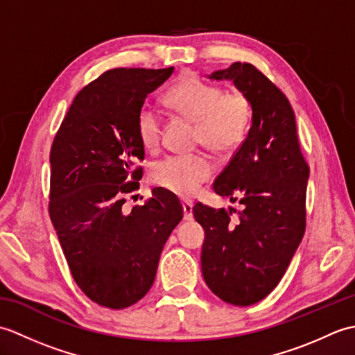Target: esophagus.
I'll use <instances>...</instances> for the list:
<instances>
[{
    "label": "esophagus",
    "instance_id": "1",
    "mask_svg": "<svg viewBox=\"0 0 355 355\" xmlns=\"http://www.w3.org/2000/svg\"><path fill=\"white\" fill-rule=\"evenodd\" d=\"M183 205V212H184V220L186 221H191L193 215H192V207H193V202L191 200H183L182 201Z\"/></svg>",
    "mask_w": 355,
    "mask_h": 355
}]
</instances>
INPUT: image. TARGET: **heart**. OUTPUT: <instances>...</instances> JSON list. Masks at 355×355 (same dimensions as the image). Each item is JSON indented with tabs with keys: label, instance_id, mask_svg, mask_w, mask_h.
I'll list each match as a JSON object with an SVG mask.
<instances>
[{
	"label": "heart",
	"instance_id": "heart-1",
	"mask_svg": "<svg viewBox=\"0 0 355 355\" xmlns=\"http://www.w3.org/2000/svg\"><path fill=\"white\" fill-rule=\"evenodd\" d=\"M164 102L177 114L195 122L193 141L215 154H232L250 131L253 107L241 92L225 93L221 87L189 78L169 89ZM135 131L146 150H155L160 145L162 116L153 105L145 103L139 110ZM214 169L212 160L205 153L171 155L153 166L150 180L169 192L189 197L212 177Z\"/></svg>",
	"mask_w": 355,
	"mask_h": 355
}]
</instances>
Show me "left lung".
<instances>
[{"label": "left lung", "mask_w": 355, "mask_h": 355, "mask_svg": "<svg viewBox=\"0 0 355 355\" xmlns=\"http://www.w3.org/2000/svg\"><path fill=\"white\" fill-rule=\"evenodd\" d=\"M209 79L232 80L253 107L247 139L214 183L218 195L244 206L238 220H230L232 209H192L206 233L207 286L224 302L247 306L275 290L304 238L310 168L288 99L254 65L235 62Z\"/></svg>", "instance_id": "left-lung-1"}]
</instances>
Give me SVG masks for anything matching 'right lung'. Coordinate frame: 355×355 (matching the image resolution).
<instances>
[{"mask_svg": "<svg viewBox=\"0 0 355 355\" xmlns=\"http://www.w3.org/2000/svg\"><path fill=\"white\" fill-rule=\"evenodd\" d=\"M173 73L114 69L74 97L50 150L49 212L71 276L93 302L122 310L154 284L158 259L183 218L173 193L153 189L125 212L139 187L145 148L135 131L146 96Z\"/></svg>", "mask_w": 355, "mask_h": 355, "instance_id": "add662e5", "label": "right lung"}]
</instances>
